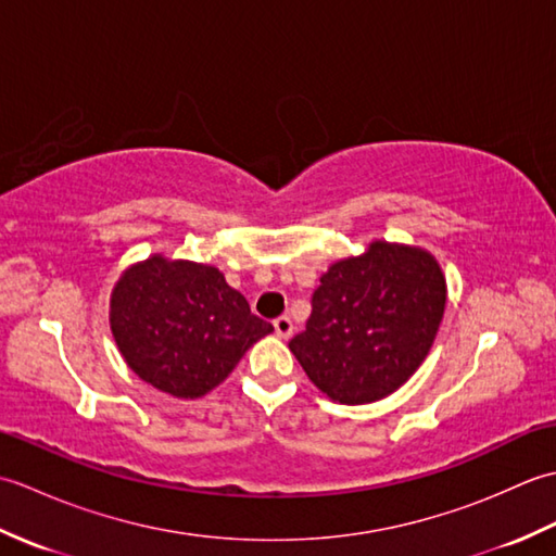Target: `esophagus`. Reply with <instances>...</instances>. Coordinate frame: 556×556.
Instances as JSON below:
<instances>
[{
  "label": "esophagus",
  "mask_w": 556,
  "mask_h": 556,
  "mask_svg": "<svg viewBox=\"0 0 556 556\" xmlns=\"http://www.w3.org/2000/svg\"><path fill=\"white\" fill-rule=\"evenodd\" d=\"M275 332H277V337H279V339H289V337L293 334V323H291V317H287V315L277 317V320H275Z\"/></svg>",
  "instance_id": "obj_1"
}]
</instances>
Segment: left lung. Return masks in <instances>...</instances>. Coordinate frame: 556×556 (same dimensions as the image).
<instances>
[{
	"mask_svg": "<svg viewBox=\"0 0 556 556\" xmlns=\"http://www.w3.org/2000/svg\"><path fill=\"white\" fill-rule=\"evenodd\" d=\"M446 279L420 245L372 241L329 265L305 332L289 349L325 396L346 406L394 394L440 332Z\"/></svg>",
	"mask_w": 556,
	"mask_h": 556,
	"instance_id": "8db88e82",
	"label": "left lung"
}]
</instances>
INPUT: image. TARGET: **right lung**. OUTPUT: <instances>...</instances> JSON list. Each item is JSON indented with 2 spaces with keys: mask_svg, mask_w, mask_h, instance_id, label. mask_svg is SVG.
<instances>
[{
  "mask_svg": "<svg viewBox=\"0 0 556 556\" xmlns=\"http://www.w3.org/2000/svg\"><path fill=\"white\" fill-rule=\"evenodd\" d=\"M110 329L128 368L176 399L212 392L255 341L275 332L215 265L162 253L116 279Z\"/></svg>",
  "mask_w": 556,
  "mask_h": 556,
  "instance_id": "obj_1",
  "label": "right lung"
}]
</instances>
